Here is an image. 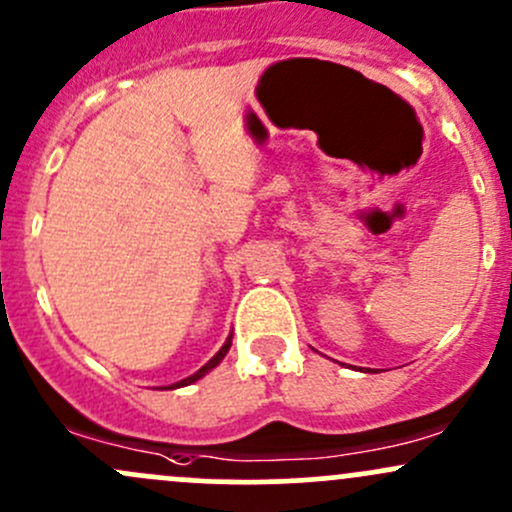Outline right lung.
<instances>
[{
	"label": "right lung",
	"mask_w": 512,
	"mask_h": 512,
	"mask_svg": "<svg viewBox=\"0 0 512 512\" xmlns=\"http://www.w3.org/2000/svg\"><path fill=\"white\" fill-rule=\"evenodd\" d=\"M229 346H232V334H229V339H227V342H224V346H222V349H219V351H217V354H214V356H212V359H210V361H207V364L200 368V371H197V373H192V376H188V378H183V381L173 383V386H170V388H183V386H190V383L200 381V378H202V376H205V373H210L214 366H219V361H222V359H224V356H227Z\"/></svg>",
	"instance_id": "right-lung-1"
}]
</instances>
